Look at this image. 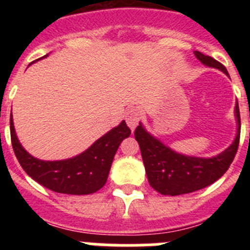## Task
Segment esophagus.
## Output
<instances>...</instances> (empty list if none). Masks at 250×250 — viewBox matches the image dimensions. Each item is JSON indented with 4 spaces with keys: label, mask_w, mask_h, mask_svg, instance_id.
I'll list each match as a JSON object with an SVG mask.
<instances>
[{
    "label": "esophagus",
    "mask_w": 250,
    "mask_h": 250,
    "mask_svg": "<svg viewBox=\"0 0 250 250\" xmlns=\"http://www.w3.org/2000/svg\"><path fill=\"white\" fill-rule=\"evenodd\" d=\"M125 119H126L127 126L131 130H135V127L138 126L139 121L141 119V112L138 106H131L126 111V114H125Z\"/></svg>",
    "instance_id": "34e87169"
}]
</instances>
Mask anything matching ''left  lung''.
I'll return each mask as SVG.
<instances>
[{
    "mask_svg": "<svg viewBox=\"0 0 250 250\" xmlns=\"http://www.w3.org/2000/svg\"><path fill=\"white\" fill-rule=\"evenodd\" d=\"M194 55L203 65L218 68L229 76L227 68L213 57L203 55L199 51H194ZM234 115L237 121V135L224 151L211 158L190 156L175 151L139 123L135 139L140 146L147 180L152 189L163 195H182L200 190L222 178L230 167L239 146L240 114L238 101Z\"/></svg>",
    "mask_w": 250,
    "mask_h": 250,
    "instance_id": "1",
    "label": "left lung"
}]
</instances>
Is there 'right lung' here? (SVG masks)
Segmentation results:
<instances>
[{
    "mask_svg": "<svg viewBox=\"0 0 250 250\" xmlns=\"http://www.w3.org/2000/svg\"><path fill=\"white\" fill-rule=\"evenodd\" d=\"M10 127L13 151L27 175L50 190L71 195H87L100 190L106 184L121 141L131 134L123 120L79 155L65 160L48 161L35 158L22 146L15 131L12 118L10 119Z\"/></svg>",
    "mask_w": 250,
    "mask_h": 250,
    "instance_id": "1",
    "label": "right lung"
}]
</instances>
